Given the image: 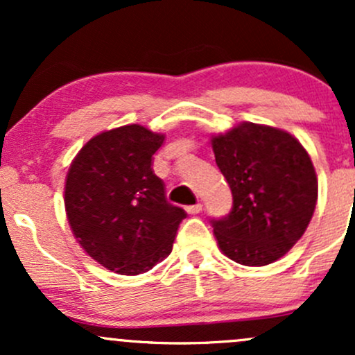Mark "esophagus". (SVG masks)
Returning <instances> with one entry per match:
<instances>
[{
    "instance_id": "esophagus-1",
    "label": "esophagus",
    "mask_w": 355,
    "mask_h": 355,
    "mask_svg": "<svg viewBox=\"0 0 355 355\" xmlns=\"http://www.w3.org/2000/svg\"><path fill=\"white\" fill-rule=\"evenodd\" d=\"M202 210H203V205H202V203H195V205L187 207V211H189L190 215H197V214H200Z\"/></svg>"
}]
</instances>
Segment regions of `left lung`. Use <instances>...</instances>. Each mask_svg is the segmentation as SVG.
Segmentation results:
<instances>
[{
  "label": "left lung",
  "mask_w": 355,
  "mask_h": 355,
  "mask_svg": "<svg viewBox=\"0 0 355 355\" xmlns=\"http://www.w3.org/2000/svg\"><path fill=\"white\" fill-rule=\"evenodd\" d=\"M232 190V210L211 218L220 250L248 267L287 254L304 235L317 203V177L305 148L272 126L242 123L211 140Z\"/></svg>",
  "instance_id": "1"
}]
</instances>
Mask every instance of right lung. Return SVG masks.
Segmentation results:
<instances>
[{
    "mask_svg": "<svg viewBox=\"0 0 355 355\" xmlns=\"http://www.w3.org/2000/svg\"><path fill=\"white\" fill-rule=\"evenodd\" d=\"M164 135L126 125L88 141L68 170L64 207L80 245L121 275L148 272L170 255L187 211L166 200L153 172Z\"/></svg>",
    "mask_w": 355,
    "mask_h": 355,
    "instance_id": "obj_1",
    "label": "right lung"
}]
</instances>
